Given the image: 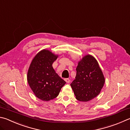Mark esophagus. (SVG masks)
Instances as JSON below:
<instances>
[{"label":"esophagus","mask_w":130,"mask_h":130,"mask_svg":"<svg viewBox=\"0 0 130 130\" xmlns=\"http://www.w3.org/2000/svg\"><path fill=\"white\" fill-rule=\"evenodd\" d=\"M65 81H66L67 83H70V80L69 78H65Z\"/></svg>","instance_id":"obj_1"}]
</instances>
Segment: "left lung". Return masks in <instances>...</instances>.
<instances>
[{
  "label": "left lung",
  "mask_w": 130,
  "mask_h": 130,
  "mask_svg": "<svg viewBox=\"0 0 130 130\" xmlns=\"http://www.w3.org/2000/svg\"><path fill=\"white\" fill-rule=\"evenodd\" d=\"M75 79L70 84L78 101L88 102L99 95L105 82L95 58L86 55L78 61Z\"/></svg>",
  "instance_id": "8db88e82"
}]
</instances>
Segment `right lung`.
I'll use <instances>...</instances> for the list:
<instances>
[{"instance_id":"right-lung-1","label":"right lung","mask_w":130,"mask_h":130,"mask_svg":"<svg viewBox=\"0 0 130 130\" xmlns=\"http://www.w3.org/2000/svg\"><path fill=\"white\" fill-rule=\"evenodd\" d=\"M58 56L42 49L32 59L27 73V81L36 97L49 101L57 97L66 84L52 67Z\"/></svg>"}]
</instances>
